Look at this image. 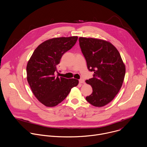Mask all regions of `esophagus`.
I'll return each mask as SVG.
<instances>
[{
    "label": "esophagus",
    "instance_id": "obj_1",
    "mask_svg": "<svg viewBox=\"0 0 147 147\" xmlns=\"http://www.w3.org/2000/svg\"><path fill=\"white\" fill-rule=\"evenodd\" d=\"M79 83H84V80L83 79H80L79 80Z\"/></svg>",
    "mask_w": 147,
    "mask_h": 147
}]
</instances>
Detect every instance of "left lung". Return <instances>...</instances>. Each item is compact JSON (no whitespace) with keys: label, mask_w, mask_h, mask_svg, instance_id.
Returning <instances> with one entry per match:
<instances>
[{"label":"left lung","mask_w":147,"mask_h":147,"mask_svg":"<svg viewBox=\"0 0 147 147\" xmlns=\"http://www.w3.org/2000/svg\"><path fill=\"white\" fill-rule=\"evenodd\" d=\"M79 45L88 70L93 78L86 82L91 86L92 94L86 100L95 107L110 102L118 93L125 75V65L116 48L100 39L80 37Z\"/></svg>","instance_id":"obj_1"}]
</instances>
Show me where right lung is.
<instances>
[{
    "label": "right lung",
    "instance_id": "add662e5",
    "mask_svg": "<svg viewBox=\"0 0 147 147\" xmlns=\"http://www.w3.org/2000/svg\"><path fill=\"white\" fill-rule=\"evenodd\" d=\"M78 37L54 38L41 44L34 50L27 67V80L37 99L47 107L61 103L79 81L56 77L55 72L64 53L76 44Z\"/></svg>",
    "mask_w": 147,
    "mask_h": 147
}]
</instances>
